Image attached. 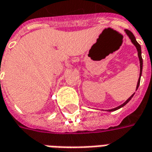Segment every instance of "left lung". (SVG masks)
I'll list each match as a JSON object with an SVG mask.
<instances>
[{
	"label": "left lung",
	"instance_id": "obj_1",
	"mask_svg": "<svg viewBox=\"0 0 152 152\" xmlns=\"http://www.w3.org/2000/svg\"><path fill=\"white\" fill-rule=\"evenodd\" d=\"M124 31L126 32V34L129 36V37L130 38L131 41H132V43L134 44V45L136 46V48H137V54H138V58H139V61H140V76H139V79H138V81H137V88H136V90L137 89V88H138V86H139V84H140V79H141V76H142V50H141V46L139 44L137 43V40H136V39H135V37L134 36V34L131 32L129 30H127V29H125L124 30ZM134 95V94H133L132 96H130L129 97V99H128L125 102L122 104V105L119 106V107H115V108H113L112 109V110H109V112H113V111H115V110H118V109H120L121 107H124L125 104H127L128 102L130 101V99L133 98V96Z\"/></svg>",
	"mask_w": 152,
	"mask_h": 152
}]
</instances>
